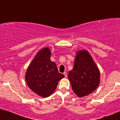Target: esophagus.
Wrapping results in <instances>:
<instances>
[{
  "label": "esophagus",
  "instance_id": "esophagus-1",
  "mask_svg": "<svg viewBox=\"0 0 120 120\" xmlns=\"http://www.w3.org/2000/svg\"><path fill=\"white\" fill-rule=\"evenodd\" d=\"M64 75V76H65V77H66L67 76V72H64V73H63Z\"/></svg>",
  "mask_w": 120,
  "mask_h": 120
}]
</instances>
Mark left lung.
Wrapping results in <instances>:
<instances>
[{"label": "left lung", "instance_id": "1", "mask_svg": "<svg viewBox=\"0 0 120 120\" xmlns=\"http://www.w3.org/2000/svg\"><path fill=\"white\" fill-rule=\"evenodd\" d=\"M68 77L73 91L78 97L88 96L96 90L100 80V71L87 50L76 53L74 67Z\"/></svg>", "mask_w": 120, "mask_h": 120}]
</instances>
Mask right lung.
<instances>
[{"mask_svg":"<svg viewBox=\"0 0 120 120\" xmlns=\"http://www.w3.org/2000/svg\"><path fill=\"white\" fill-rule=\"evenodd\" d=\"M48 47L40 50L29 65L25 79L29 88L43 97L50 96L55 91L58 82L65 77L59 73L55 62L50 60Z\"/></svg>","mask_w":120,"mask_h":120,"instance_id":"right-lung-1","label":"right lung"}]
</instances>
